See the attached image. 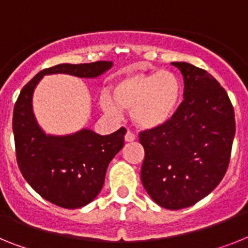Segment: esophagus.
I'll return each mask as SVG.
<instances>
[{"label": "esophagus", "instance_id": "1", "mask_svg": "<svg viewBox=\"0 0 248 248\" xmlns=\"http://www.w3.org/2000/svg\"><path fill=\"white\" fill-rule=\"evenodd\" d=\"M136 140V136H135V134H132V132H130V131H127L126 132V135H124V141L126 142H132V141Z\"/></svg>", "mask_w": 248, "mask_h": 248}]
</instances>
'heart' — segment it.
Here are the masks:
<instances>
[{
    "mask_svg": "<svg viewBox=\"0 0 248 248\" xmlns=\"http://www.w3.org/2000/svg\"><path fill=\"white\" fill-rule=\"evenodd\" d=\"M112 99L101 97L102 109L112 117L120 109L131 111L137 127L154 130L169 124L174 118L183 98V83L170 70L130 73L111 85Z\"/></svg>",
    "mask_w": 248,
    "mask_h": 248,
    "instance_id": "obj_1",
    "label": "heart"
}]
</instances>
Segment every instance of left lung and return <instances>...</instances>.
I'll return each instance as SVG.
<instances>
[{
	"mask_svg": "<svg viewBox=\"0 0 248 248\" xmlns=\"http://www.w3.org/2000/svg\"><path fill=\"white\" fill-rule=\"evenodd\" d=\"M184 101L169 124L140 132L145 149L141 182L156 204L190 207L223 179L236 134L234 111L214 77L184 62Z\"/></svg>",
	"mask_w": 248,
	"mask_h": 248,
	"instance_id": "obj_1",
	"label": "left lung"
}]
</instances>
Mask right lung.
Segmentation results:
<instances>
[{"mask_svg": "<svg viewBox=\"0 0 248 248\" xmlns=\"http://www.w3.org/2000/svg\"><path fill=\"white\" fill-rule=\"evenodd\" d=\"M112 65V62H95L59 64L44 69L21 89L15 103L12 130L17 165L31 188L53 204L76 209L99 194L108 164L124 147L126 128L106 136L88 128L66 136L46 135L32 112L35 88L47 74L97 78Z\"/></svg>", "mask_w": 248, "mask_h": 248, "instance_id": "add662e5", "label": "right lung"}]
</instances>
